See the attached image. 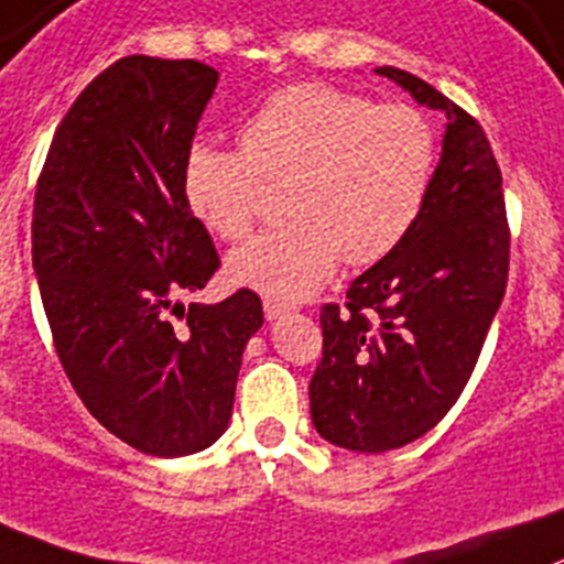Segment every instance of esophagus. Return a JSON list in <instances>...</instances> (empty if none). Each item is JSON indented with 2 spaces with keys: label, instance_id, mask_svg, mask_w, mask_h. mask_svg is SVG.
I'll list each match as a JSON object with an SVG mask.
<instances>
[{
  "label": "esophagus",
  "instance_id": "1",
  "mask_svg": "<svg viewBox=\"0 0 564 564\" xmlns=\"http://www.w3.org/2000/svg\"><path fill=\"white\" fill-rule=\"evenodd\" d=\"M262 310H265L268 321H276V318H282L285 313H291V307L282 302H276V299H265V302H262Z\"/></svg>",
  "mask_w": 564,
  "mask_h": 564
}]
</instances>
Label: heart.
Here are the masks:
<instances>
[{"label":"heart","mask_w":564,"mask_h":564,"mask_svg":"<svg viewBox=\"0 0 564 564\" xmlns=\"http://www.w3.org/2000/svg\"><path fill=\"white\" fill-rule=\"evenodd\" d=\"M240 152L193 143L182 191L193 216L224 240L249 238L265 185H291L288 227L229 257L238 285L302 302L343 260L377 265L415 229L437 169V132L406 101L324 83H296L260 101L238 130Z\"/></svg>","instance_id":"heart-1"}]
</instances>
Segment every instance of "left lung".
<instances>
[{"label":"left lung","mask_w":564,"mask_h":564,"mask_svg":"<svg viewBox=\"0 0 564 564\" xmlns=\"http://www.w3.org/2000/svg\"><path fill=\"white\" fill-rule=\"evenodd\" d=\"M377 74L446 112L443 154L415 229L321 307L324 348L310 382L318 434L382 454L437 426L479 362L509 276L501 169L481 124L421 77Z\"/></svg>","instance_id":"1"}]
</instances>
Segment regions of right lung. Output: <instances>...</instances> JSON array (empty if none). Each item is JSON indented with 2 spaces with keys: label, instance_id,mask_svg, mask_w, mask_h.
Wrapping results in <instances>:
<instances>
[{
  "label": "right lung",
  "instance_id": "add662e5",
  "mask_svg": "<svg viewBox=\"0 0 564 564\" xmlns=\"http://www.w3.org/2000/svg\"><path fill=\"white\" fill-rule=\"evenodd\" d=\"M216 85L198 61L121 57L68 107L35 185L32 268L63 371L107 432L152 457L221 437L262 326L249 288L180 304L221 268L182 191Z\"/></svg>",
  "mask_w": 564,
  "mask_h": 564
}]
</instances>
